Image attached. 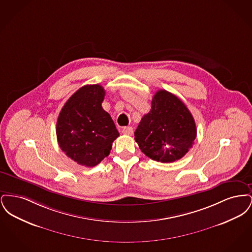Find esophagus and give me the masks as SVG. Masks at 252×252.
Masks as SVG:
<instances>
[{"instance_id": "1", "label": "esophagus", "mask_w": 252, "mask_h": 252, "mask_svg": "<svg viewBox=\"0 0 252 252\" xmlns=\"http://www.w3.org/2000/svg\"><path fill=\"white\" fill-rule=\"evenodd\" d=\"M122 133H123V134H125V135H132V133H133V128H132V126H126V127H124V128H123Z\"/></svg>"}]
</instances>
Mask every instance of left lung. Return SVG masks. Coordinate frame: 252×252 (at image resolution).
<instances>
[{
	"mask_svg": "<svg viewBox=\"0 0 252 252\" xmlns=\"http://www.w3.org/2000/svg\"><path fill=\"white\" fill-rule=\"evenodd\" d=\"M135 141L144 155L160 162H173L185 156L196 137L192 113L184 103L165 90L153 96L151 110L144 115Z\"/></svg>",
	"mask_w": 252,
	"mask_h": 252,
	"instance_id": "obj_1",
	"label": "left lung"
}]
</instances>
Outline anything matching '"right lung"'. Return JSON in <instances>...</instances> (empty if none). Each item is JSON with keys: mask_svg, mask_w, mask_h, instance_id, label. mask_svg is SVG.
Returning <instances> with one entry per match:
<instances>
[{"mask_svg": "<svg viewBox=\"0 0 252 252\" xmlns=\"http://www.w3.org/2000/svg\"><path fill=\"white\" fill-rule=\"evenodd\" d=\"M105 94L100 85L83 86L68 99L58 118L61 150L87 167L95 166L108 157L119 136L114 122L102 108Z\"/></svg>", "mask_w": 252, "mask_h": 252, "instance_id": "add662e5", "label": "right lung"}]
</instances>
